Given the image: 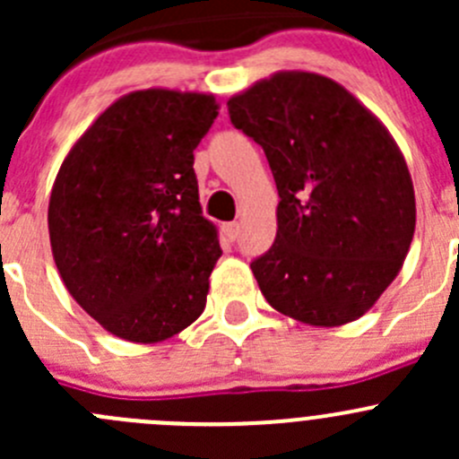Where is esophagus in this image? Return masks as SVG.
Segmentation results:
<instances>
[{
	"label": "esophagus",
	"instance_id": "esophagus-1",
	"mask_svg": "<svg viewBox=\"0 0 459 459\" xmlns=\"http://www.w3.org/2000/svg\"><path fill=\"white\" fill-rule=\"evenodd\" d=\"M221 230H224L226 239H230V242H233V239H238V235H239V224L238 221H229V224L221 226Z\"/></svg>",
	"mask_w": 459,
	"mask_h": 459
}]
</instances>
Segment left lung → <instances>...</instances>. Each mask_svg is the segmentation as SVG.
I'll list each match as a JSON object with an SVG mask.
<instances>
[{
	"instance_id": "obj_1",
	"label": "left lung",
	"mask_w": 459,
	"mask_h": 459,
	"mask_svg": "<svg viewBox=\"0 0 459 459\" xmlns=\"http://www.w3.org/2000/svg\"><path fill=\"white\" fill-rule=\"evenodd\" d=\"M235 128L266 152L277 235L251 264L275 311L342 326L373 308L415 233L409 166L388 128L344 86L280 71L229 101Z\"/></svg>"
}]
</instances>
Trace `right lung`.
Returning <instances> with one entry per match:
<instances>
[{"mask_svg":"<svg viewBox=\"0 0 459 459\" xmlns=\"http://www.w3.org/2000/svg\"><path fill=\"white\" fill-rule=\"evenodd\" d=\"M215 95L170 88L115 100L64 157L48 235L64 286L115 337L157 344L202 316L221 255L193 151Z\"/></svg>","mask_w":459,"mask_h":459,"instance_id":"obj_1","label":"right lung"}]
</instances>
